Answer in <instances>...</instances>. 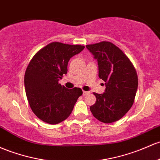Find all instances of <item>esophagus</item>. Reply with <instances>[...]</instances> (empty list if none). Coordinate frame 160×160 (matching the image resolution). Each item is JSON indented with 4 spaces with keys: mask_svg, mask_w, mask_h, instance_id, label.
Instances as JSON below:
<instances>
[{
    "mask_svg": "<svg viewBox=\"0 0 160 160\" xmlns=\"http://www.w3.org/2000/svg\"><path fill=\"white\" fill-rule=\"evenodd\" d=\"M89 94V92H87V91H83V96H87V95Z\"/></svg>",
    "mask_w": 160,
    "mask_h": 160,
    "instance_id": "esophagus-1",
    "label": "esophagus"
}]
</instances>
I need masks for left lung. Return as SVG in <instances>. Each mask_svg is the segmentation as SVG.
Masks as SVG:
<instances>
[{
    "label": "left lung",
    "mask_w": 160,
    "mask_h": 160,
    "mask_svg": "<svg viewBox=\"0 0 160 160\" xmlns=\"http://www.w3.org/2000/svg\"><path fill=\"white\" fill-rule=\"evenodd\" d=\"M99 66V77L105 82V92H94L96 102L90 111L104 123L118 121L134 103L138 87L136 70L120 48L109 42L87 45Z\"/></svg>",
    "instance_id": "1"
}]
</instances>
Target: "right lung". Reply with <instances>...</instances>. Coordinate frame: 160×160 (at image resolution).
Here are the masks:
<instances>
[{"mask_svg": "<svg viewBox=\"0 0 160 160\" xmlns=\"http://www.w3.org/2000/svg\"><path fill=\"white\" fill-rule=\"evenodd\" d=\"M85 47L61 42L48 44L34 55L24 77L26 94L32 110L38 118L51 124L69 117L81 89H68L58 81L68 73V61Z\"/></svg>", "mask_w": 160, "mask_h": 160, "instance_id": "1", "label": "right lung"}]
</instances>
